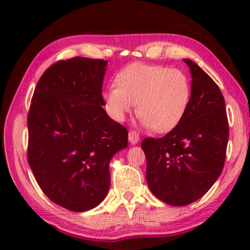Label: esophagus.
Segmentation results:
<instances>
[{
  "mask_svg": "<svg viewBox=\"0 0 250 250\" xmlns=\"http://www.w3.org/2000/svg\"><path fill=\"white\" fill-rule=\"evenodd\" d=\"M128 141L131 142V145H136L140 141V135L139 133H136L135 131H131L128 133Z\"/></svg>",
  "mask_w": 250,
  "mask_h": 250,
  "instance_id": "1",
  "label": "esophagus"
}]
</instances>
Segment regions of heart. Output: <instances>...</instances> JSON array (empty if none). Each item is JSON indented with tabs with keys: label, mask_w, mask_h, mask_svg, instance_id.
Returning a JSON list of instances; mask_svg holds the SVG:
<instances>
[{
	"label": "heart",
	"mask_w": 250,
	"mask_h": 250,
	"mask_svg": "<svg viewBox=\"0 0 250 250\" xmlns=\"http://www.w3.org/2000/svg\"><path fill=\"white\" fill-rule=\"evenodd\" d=\"M191 85L183 71L163 66L133 63L116 77V87L104 93L105 110L123 122L136 104L142 124L158 133L172 131L189 108Z\"/></svg>",
	"instance_id": "heart-1"
}]
</instances>
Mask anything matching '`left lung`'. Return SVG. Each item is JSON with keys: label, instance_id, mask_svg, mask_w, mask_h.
<instances>
[{"label": "left lung", "instance_id": "left-lung-1", "mask_svg": "<svg viewBox=\"0 0 250 250\" xmlns=\"http://www.w3.org/2000/svg\"><path fill=\"white\" fill-rule=\"evenodd\" d=\"M191 100L175 128L160 139L146 138V183L159 200L186 206L204 196L223 169L229 140L225 101L216 83L190 59Z\"/></svg>", "mask_w": 250, "mask_h": 250}]
</instances>
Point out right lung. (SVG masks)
Listing matches in <instances>:
<instances>
[{
    "instance_id": "1",
    "label": "right lung",
    "mask_w": 250,
    "mask_h": 250,
    "mask_svg": "<svg viewBox=\"0 0 250 250\" xmlns=\"http://www.w3.org/2000/svg\"><path fill=\"white\" fill-rule=\"evenodd\" d=\"M108 61L73 58L40 78L28 114V163L54 204L86 211L104 201L109 164L128 133L107 115L102 84Z\"/></svg>"
}]
</instances>
